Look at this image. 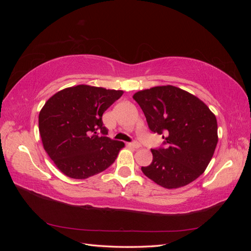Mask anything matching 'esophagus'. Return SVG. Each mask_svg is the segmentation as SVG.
I'll return each instance as SVG.
<instances>
[{
  "mask_svg": "<svg viewBox=\"0 0 251 251\" xmlns=\"http://www.w3.org/2000/svg\"><path fill=\"white\" fill-rule=\"evenodd\" d=\"M127 146L131 147V148H134V149H139L140 148V143L137 142V141H134V142L127 143Z\"/></svg>",
  "mask_w": 251,
  "mask_h": 251,
  "instance_id": "esophagus-1",
  "label": "esophagus"
}]
</instances>
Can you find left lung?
<instances>
[{"label":"left lung","mask_w":251,"mask_h":251,"mask_svg":"<svg viewBox=\"0 0 251 251\" xmlns=\"http://www.w3.org/2000/svg\"><path fill=\"white\" fill-rule=\"evenodd\" d=\"M150 130L162 134L163 148L151 150L153 161L141 171L164 188L185 186L206 170L218 143L215 114L198 97L174 86L133 95Z\"/></svg>","instance_id":"left-lung-1"}]
</instances>
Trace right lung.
<instances>
[{
  "mask_svg": "<svg viewBox=\"0 0 251 251\" xmlns=\"http://www.w3.org/2000/svg\"><path fill=\"white\" fill-rule=\"evenodd\" d=\"M121 90L78 85L58 91L44 104L39 130L45 151L67 177L87 179L107 170L125 147L107 137L102 114Z\"/></svg>",
  "mask_w": 251,
  "mask_h": 251,
  "instance_id": "add662e5",
  "label": "right lung"
}]
</instances>
